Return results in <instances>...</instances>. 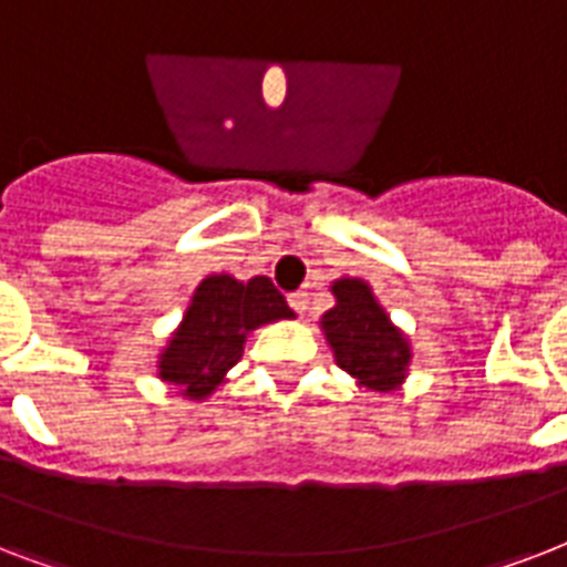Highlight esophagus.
Listing matches in <instances>:
<instances>
[{
  "label": "esophagus",
  "mask_w": 567,
  "mask_h": 567,
  "mask_svg": "<svg viewBox=\"0 0 567 567\" xmlns=\"http://www.w3.org/2000/svg\"><path fill=\"white\" fill-rule=\"evenodd\" d=\"M288 306H291L297 315H306V309H309V291L288 293Z\"/></svg>",
  "instance_id": "1"
}]
</instances>
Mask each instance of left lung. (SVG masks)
Listing matches in <instances>:
<instances>
[{
	"label": "left lung",
	"mask_w": 567,
	"mask_h": 567,
	"mask_svg": "<svg viewBox=\"0 0 567 567\" xmlns=\"http://www.w3.org/2000/svg\"><path fill=\"white\" fill-rule=\"evenodd\" d=\"M332 293L336 309H329L320 323L336 362L371 391H391L400 385L412 350L391 327L385 309L371 293V285L362 279H338Z\"/></svg>",
	"instance_id": "8db88e82"
}]
</instances>
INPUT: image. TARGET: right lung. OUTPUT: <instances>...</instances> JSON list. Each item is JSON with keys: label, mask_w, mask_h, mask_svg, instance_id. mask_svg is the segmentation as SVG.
I'll use <instances>...</instances> for the list:
<instances>
[{"label": "right lung", "mask_w": 567, "mask_h": 567, "mask_svg": "<svg viewBox=\"0 0 567 567\" xmlns=\"http://www.w3.org/2000/svg\"><path fill=\"white\" fill-rule=\"evenodd\" d=\"M282 318H293V311L267 276L249 282L208 276L158 359V377L179 388L182 396L203 400L238 364L249 332Z\"/></svg>", "instance_id": "add662e5"}]
</instances>
